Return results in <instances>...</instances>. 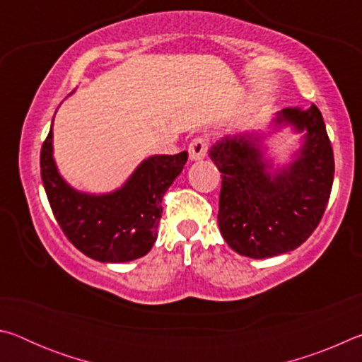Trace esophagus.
<instances>
[{"mask_svg":"<svg viewBox=\"0 0 362 362\" xmlns=\"http://www.w3.org/2000/svg\"><path fill=\"white\" fill-rule=\"evenodd\" d=\"M207 150H209V139H207L206 136H196L188 145L189 159L196 161V159L206 158Z\"/></svg>","mask_w":362,"mask_h":362,"instance_id":"obj_1","label":"esophagus"}]
</instances>
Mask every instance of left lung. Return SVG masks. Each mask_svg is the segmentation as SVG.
Here are the masks:
<instances>
[{"label": "left lung", "instance_id": "obj_1", "mask_svg": "<svg viewBox=\"0 0 362 362\" xmlns=\"http://www.w3.org/2000/svg\"><path fill=\"white\" fill-rule=\"evenodd\" d=\"M278 121L306 131L302 155L283 174H267L246 136L225 137L209 153L222 174L220 233L233 250L250 259L302 246L320 225L332 192L334 151L320 108H286Z\"/></svg>", "mask_w": 362, "mask_h": 362}]
</instances>
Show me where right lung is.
<instances>
[{
  "instance_id": "obj_1",
  "label": "right lung",
  "mask_w": 362,
  "mask_h": 362,
  "mask_svg": "<svg viewBox=\"0 0 362 362\" xmlns=\"http://www.w3.org/2000/svg\"><path fill=\"white\" fill-rule=\"evenodd\" d=\"M187 151L151 156L124 187L90 196L70 188L52 159V127L41 146L40 168L47 201L73 246L99 262H129L150 252L158 238L163 196L182 173Z\"/></svg>"
}]
</instances>
